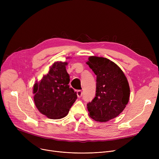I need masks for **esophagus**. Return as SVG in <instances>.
<instances>
[{"mask_svg":"<svg viewBox=\"0 0 159 159\" xmlns=\"http://www.w3.org/2000/svg\"><path fill=\"white\" fill-rule=\"evenodd\" d=\"M77 94L78 97H79V98H80V97L82 96L83 93H82V91L81 90H78V91H77Z\"/></svg>","mask_w":159,"mask_h":159,"instance_id":"1","label":"esophagus"}]
</instances>
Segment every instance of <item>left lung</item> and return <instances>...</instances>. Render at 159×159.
I'll list each match as a JSON object with an SVG mask.
<instances>
[{"instance_id":"8db88e82","label":"left lung","mask_w":159,"mask_h":159,"mask_svg":"<svg viewBox=\"0 0 159 159\" xmlns=\"http://www.w3.org/2000/svg\"><path fill=\"white\" fill-rule=\"evenodd\" d=\"M86 63L97 75L95 97L87 104L89 116L99 122L115 118L129 101L130 89L126 76L106 58L92 56Z\"/></svg>"}]
</instances>
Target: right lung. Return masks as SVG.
Returning a JSON list of instances; mask_svg holds the SVG:
<instances>
[{
  "label": "right lung",
  "mask_w": 159,
  "mask_h": 159,
  "mask_svg": "<svg viewBox=\"0 0 159 159\" xmlns=\"http://www.w3.org/2000/svg\"><path fill=\"white\" fill-rule=\"evenodd\" d=\"M66 65L67 62H54L48 73L33 87L37 108L52 119L66 116L77 98V93L68 85L70 79Z\"/></svg>",
  "instance_id": "1"
}]
</instances>
